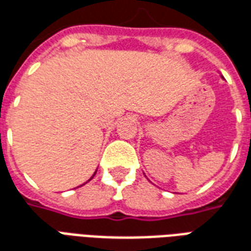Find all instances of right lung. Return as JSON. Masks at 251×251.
Wrapping results in <instances>:
<instances>
[{
  "label": "right lung",
  "mask_w": 251,
  "mask_h": 251,
  "mask_svg": "<svg viewBox=\"0 0 251 251\" xmlns=\"http://www.w3.org/2000/svg\"><path fill=\"white\" fill-rule=\"evenodd\" d=\"M95 174H97V172H95ZM95 174H94V175H93V177H94V176H95ZM93 177H91V179H93ZM91 179H90V180H91Z\"/></svg>",
  "instance_id": "1"
}]
</instances>
